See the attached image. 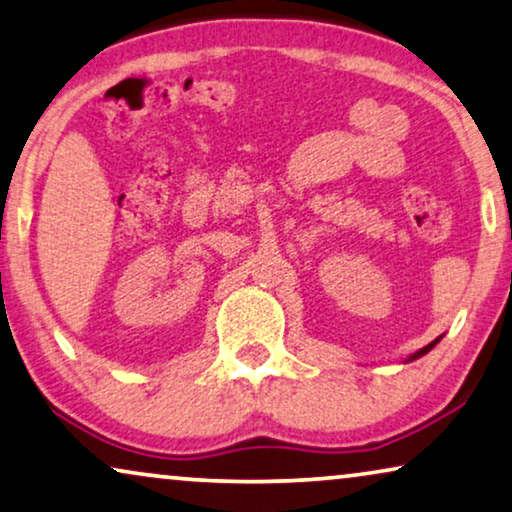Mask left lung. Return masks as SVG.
<instances>
[{"instance_id": "8db88e82", "label": "left lung", "mask_w": 512, "mask_h": 512, "mask_svg": "<svg viewBox=\"0 0 512 512\" xmlns=\"http://www.w3.org/2000/svg\"><path fill=\"white\" fill-rule=\"evenodd\" d=\"M436 342H440V338H438V340H433V342H431V345H426V347H422V349H419V352H415V354H412L408 361H415V359H419V356H424L426 352H431V349H433V347H436Z\"/></svg>"}]
</instances>
